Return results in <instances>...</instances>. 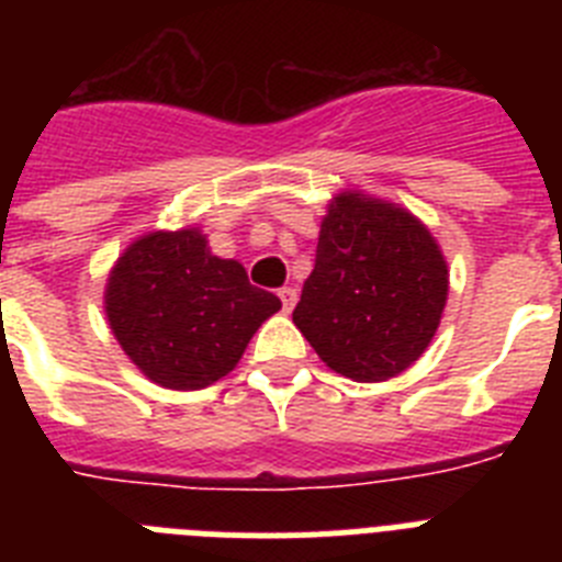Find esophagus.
Segmentation results:
<instances>
[{
    "label": "esophagus",
    "instance_id": "esophagus-1",
    "mask_svg": "<svg viewBox=\"0 0 562 562\" xmlns=\"http://www.w3.org/2000/svg\"><path fill=\"white\" fill-rule=\"evenodd\" d=\"M278 297H281V306H284V312H292V306H295V301H297V290L295 286H281V290H278Z\"/></svg>",
    "mask_w": 562,
    "mask_h": 562
}]
</instances>
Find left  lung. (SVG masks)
Masks as SVG:
<instances>
[{
  "mask_svg": "<svg viewBox=\"0 0 562 562\" xmlns=\"http://www.w3.org/2000/svg\"><path fill=\"white\" fill-rule=\"evenodd\" d=\"M448 301V265L408 211L340 193L292 321L337 374L380 382L428 349Z\"/></svg>",
  "mask_w": 562,
  "mask_h": 562,
  "instance_id": "left-lung-1",
  "label": "left lung"
}]
</instances>
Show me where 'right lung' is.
Here are the masks:
<instances>
[{
  "label": "right lung",
  "instance_id": "obj_1",
  "mask_svg": "<svg viewBox=\"0 0 562 562\" xmlns=\"http://www.w3.org/2000/svg\"><path fill=\"white\" fill-rule=\"evenodd\" d=\"M281 310L245 267L207 250L200 231L151 233L114 265L106 315L114 337L148 380L205 389L238 362L256 329Z\"/></svg>",
  "mask_w": 562,
  "mask_h": 562
}]
</instances>
